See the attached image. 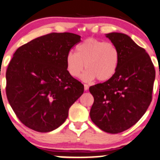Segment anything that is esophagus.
<instances>
[{
    "label": "esophagus",
    "instance_id": "obj_1",
    "mask_svg": "<svg viewBox=\"0 0 160 160\" xmlns=\"http://www.w3.org/2000/svg\"><path fill=\"white\" fill-rule=\"evenodd\" d=\"M88 88H89V86H88V85H86V84L84 85V89H85V91H88Z\"/></svg>",
    "mask_w": 160,
    "mask_h": 160
}]
</instances>
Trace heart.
I'll return each instance as SVG.
<instances>
[{
    "label": "heart",
    "instance_id": "b5f03b06",
    "mask_svg": "<svg viewBox=\"0 0 160 160\" xmlns=\"http://www.w3.org/2000/svg\"><path fill=\"white\" fill-rule=\"evenodd\" d=\"M66 69L73 78L89 82L97 78L106 82L116 74L119 63V52L115 44L98 39H86L78 44L76 53L68 52L66 55Z\"/></svg>",
    "mask_w": 160,
    "mask_h": 160
}]
</instances>
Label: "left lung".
<instances>
[{
	"mask_svg": "<svg viewBox=\"0 0 160 160\" xmlns=\"http://www.w3.org/2000/svg\"><path fill=\"white\" fill-rule=\"evenodd\" d=\"M119 52V63L113 77L89 88L94 97L92 121L102 131L116 134L136 124L152 101L156 77L153 64L146 50L122 33L105 34Z\"/></svg>",
	"mask_w": 160,
	"mask_h": 160,
	"instance_id": "obj_1",
	"label": "left lung"
}]
</instances>
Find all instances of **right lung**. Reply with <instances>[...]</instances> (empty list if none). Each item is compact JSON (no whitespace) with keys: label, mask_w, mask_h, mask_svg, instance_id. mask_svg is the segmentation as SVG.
I'll return each instance as SVG.
<instances>
[{"label":"right lung","mask_w":160,"mask_h":160,"mask_svg":"<svg viewBox=\"0 0 160 160\" xmlns=\"http://www.w3.org/2000/svg\"><path fill=\"white\" fill-rule=\"evenodd\" d=\"M81 41L73 33H51L21 46L6 72V94L20 121L40 132L63 124L84 85L66 69V55Z\"/></svg>","instance_id":"1"}]
</instances>
